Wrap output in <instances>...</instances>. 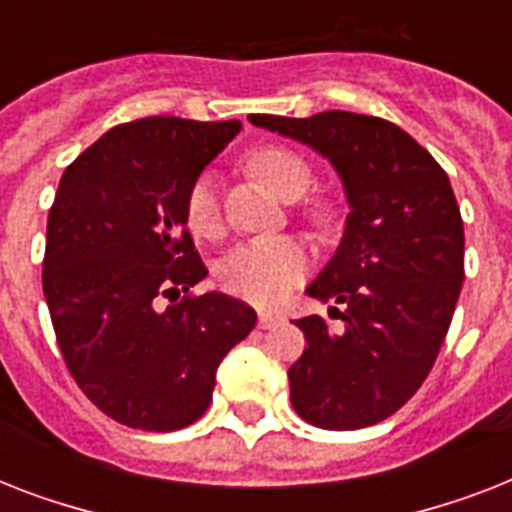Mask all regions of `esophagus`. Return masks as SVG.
I'll return each mask as SVG.
<instances>
[{"instance_id":"esophagus-1","label":"esophagus","mask_w":512,"mask_h":512,"mask_svg":"<svg viewBox=\"0 0 512 512\" xmlns=\"http://www.w3.org/2000/svg\"><path fill=\"white\" fill-rule=\"evenodd\" d=\"M281 321L279 313H268V311H260V316H257V324H260V329H271L276 327Z\"/></svg>"}]
</instances>
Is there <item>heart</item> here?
<instances>
[{"instance_id":"1","label":"heart","mask_w":512,"mask_h":512,"mask_svg":"<svg viewBox=\"0 0 512 512\" xmlns=\"http://www.w3.org/2000/svg\"><path fill=\"white\" fill-rule=\"evenodd\" d=\"M249 170L255 172L281 199H300L313 185L311 164L292 148L260 146L249 154ZM185 220L199 236H215L220 231V201L215 177L204 172L185 193ZM311 257L300 241L289 236L241 241L220 260L217 279L231 295L252 303H276L303 279Z\"/></svg>"}]
</instances>
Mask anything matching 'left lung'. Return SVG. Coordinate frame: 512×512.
<instances>
[{"mask_svg":"<svg viewBox=\"0 0 512 512\" xmlns=\"http://www.w3.org/2000/svg\"><path fill=\"white\" fill-rule=\"evenodd\" d=\"M332 162L348 196L340 247L308 295L332 303L305 316L308 348L289 366V396L305 422L356 430L417 393L452 324L465 279V231L441 164L377 116L324 111L308 119L252 114Z\"/></svg>","mask_w":512,"mask_h":512,"instance_id":"left-lung-1","label":"left lung"}]
</instances>
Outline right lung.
<instances>
[{
  "label": "right lung",
  "instance_id": "1",
  "mask_svg": "<svg viewBox=\"0 0 512 512\" xmlns=\"http://www.w3.org/2000/svg\"><path fill=\"white\" fill-rule=\"evenodd\" d=\"M239 130L236 119L148 116L108 130L60 177L44 300L76 385L127 428L199 420L220 361L255 329L257 313L236 297L188 295L207 268L185 231V193Z\"/></svg>",
  "mask_w": 512,
  "mask_h": 512
}]
</instances>
